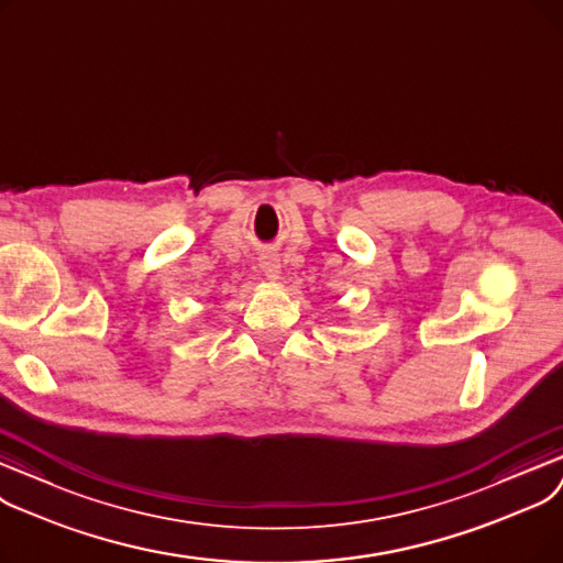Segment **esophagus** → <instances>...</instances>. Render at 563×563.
I'll return each instance as SVG.
<instances>
[{"label": "esophagus", "instance_id": "1", "mask_svg": "<svg viewBox=\"0 0 563 563\" xmlns=\"http://www.w3.org/2000/svg\"><path fill=\"white\" fill-rule=\"evenodd\" d=\"M279 267H282V265H279V261H277V258H265V261H261V271H263V275H265L267 279H273V282H275V279H279V273H282Z\"/></svg>", "mask_w": 563, "mask_h": 563}]
</instances>
